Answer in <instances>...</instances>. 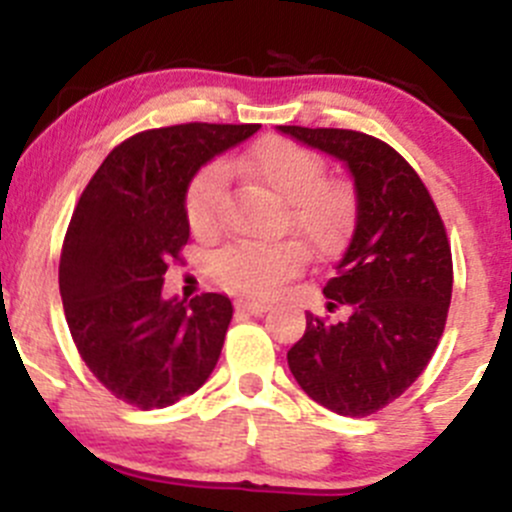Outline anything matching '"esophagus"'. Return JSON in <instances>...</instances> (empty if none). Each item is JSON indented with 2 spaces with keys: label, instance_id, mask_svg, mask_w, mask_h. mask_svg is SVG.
Segmentation results:
<instances>
[{
  "label": "esophagus",
  "instance_id": "1",
  "mask_svg": "<svg viewBox=\"0 0 512 512\" xmlns=\"http://www.w3.org/2000/svg\"><path fill=\"white\" fill-rule=\"evenodd\" d=\"M237 309L247 314H265L270 309V302H260V299H237Z\"/></svg>",
  "mask_w": 512,
  "mask_h": 512
}]
</instances>
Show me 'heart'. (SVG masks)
<instances>
[{
	"label": "heart",
	"mask_w": 512,
	"mask_h": 512,
	"mask_svg": "<svg viewBox=\"0 0 512 512\" xmlns=\"http://www.w3.org/2000/svg\"><path fill=\"white\" fill-rule=\"evenodd\" d=\"M227 168H237L282 200L287 225L309 252L332 255L354 227L356 195L344 180L324 175V160L309 148L282 136L260 138L250 151ZM225 195V168L208 165L190 183L185 195L188 223L198 235H213L220 223ZM302 250L294 242L225 247L213 257V275L220 285L247 294H267L302 267Z\"/></svg>",
	"instance_id": "obj_1"
}]
</instances>
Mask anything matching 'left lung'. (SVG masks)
Here are the masks:
<instances>
[{
	"label": "left lung",
	"instance_id": "8db88e82",
	"mask_svg": "<svg viewBox=\"0 0 512 512\" xmlns=\"http://www.w3.org/2000/svg\"><path fill=\"white\" fill-rule=\"evenodd\" d=\"M344 163L356 223L324 287L344 322L307 314L287 364L304 394L339 416H369L421 376L446 327L453 262L446 227L416 170L379 138L344 128L277 126Z\"/></svg>",
	"mask_w": 512,
	"mask_h": 512
}]
</instances>
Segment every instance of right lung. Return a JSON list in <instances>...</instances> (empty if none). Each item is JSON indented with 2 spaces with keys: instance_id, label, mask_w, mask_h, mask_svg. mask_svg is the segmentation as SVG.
<instances>
[{
  "instance_id": "add662e5",
  "label": "right lung",
  "mask_w": 512,
  "mask_h": 512,
  "mask_svg": "<svg viewBox=\"0 0 512 512\" xmlns=\"http://www.w3.org/2000/svg\"><path fill=\"white\" fill-rule=\"evenodd\" d=\"M257 128L183 123L136 133L81 193L61 250V302L81 359L126 404L165 409L218 364L232 302L218 292L168 299L163 275L188 242L195 173Z\"/></svg>"
}]
</instances>
